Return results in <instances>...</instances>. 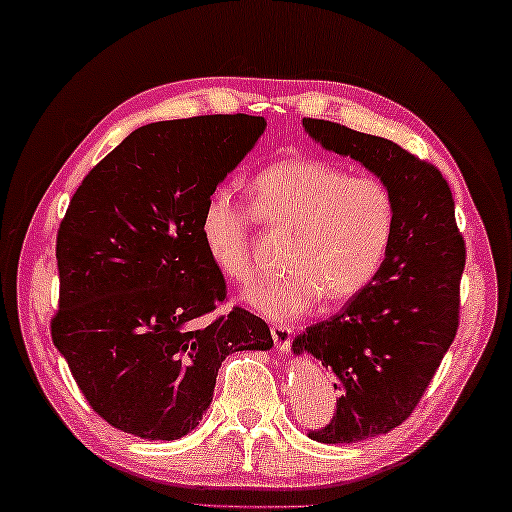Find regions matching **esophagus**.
<instances>
[{"instance_id": "34e87169", "label": "esophagus", "mask_w": 512, "mask_h": 512, "mask_svg": "<svg viewBox=\"0 0 512 512\" xmlns=\"http://www.w3.org/2000/svg\"><path fill=\"white\" fill-rule=\"evenodd\" d=\"M270 332H272V338H274V345H277V350L286 352L290 348V343H293V327L279 322V325H272Z\"/></svg>"}]
</instances>
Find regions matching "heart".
<instances>
[{"label":"heart","mask_w":512,"mask_h":512,"mask_svg":"<svg viewBox=\"0 0 512 512\" xmlns=\"http://www.w3.org/2000/svg\"><path fill=\"white\" fill-rule=\"evenodd\" d=\"M251 196L254 206H247L219 187L201 212L208 258L238 286L254 279L256 219L290 233L283 251L288 272L251 288V309L267 318L297 316L322 295L350 300L377 277L396 231V199L382 178L350 176L318 157H288L258 171Z\"/></svg>","instance_id":"obj_1"}]
</instances>
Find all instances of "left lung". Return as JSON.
I'll return each mask as SVG.
<instances>
[{
  "label": "left lung",
  "mask_w": 512,
  "mask_h": 512,
  "mask_svg": "<svg viewBox=\"0 0 512 512\" xmlns=\"http://www.w3.org/2000/svg\"><path fill=\"white\" fill-rule=\"evenodd\" d=\"M302 123L327 151L371 169L396 199V231L377 277L338 316L293 341L295 355L309 352L336 377L332 421L309 437L352 444L400 426L419 405L458 332L467 249L435 164L341 123Z\"/></svg>",
  "instance_id": "left-lung-1"
}]
</instances>
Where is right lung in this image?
<instances>
[{"label":"right lung","mask_w":512,"mask_h":512,"mask_svg":"<svg viewBox=\"0 0 512 512\" xmlns=\"http://www.w3.org/2000/svg\"><path fill=\"white\" fill-rule=\"evenodd\" d=\"M265 130L263 116L144 125L93 167L57 233L50 329L77 387L109 426L185 437L206 414L231 352L270 350L263 318L226 302L201 212Z\"/></svg>","instance_id":"add662e5"}]
</instances>
